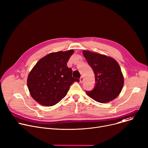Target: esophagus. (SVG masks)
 Wrapping results in <instances>:
<instances>
[{
  "label": "esophagus",
  "mask_w": 148,
  "mask_h": 148,
  "mask_svg": "<svg viewBox=\"0 0 148 148\" xmlns=\"http://www.w3.org/2000/svg\"><path fill=\"white\" fill-rule=\"evenodd\" d=\"M79 81H80V83H83V81H84V78H83V77L82 76L81 77H80L79 78Z\"/></svg>",
  "instance_id": "obj_1"
}]
</instances>
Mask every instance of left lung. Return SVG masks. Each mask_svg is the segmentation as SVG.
Instances as JSON below:
<instances>
[{
	"mask_svg": "<svg viewBox=\"0 0 148 148\" xmlns=\"http://www.w3.org/2000/svg\"><path fill=\"white\" fill-rule=\"evenodd\" d=\"M83 55L95 75V85L87 95L100 103L109 102L122 90L124 79L117 62L111 57L84 50Z\"/></svg>",
	"mask_w": 148,
	"mask_h": 148,
	"instance_id": "left-lung-1",
	"label": "left lung"
}]
</instances>
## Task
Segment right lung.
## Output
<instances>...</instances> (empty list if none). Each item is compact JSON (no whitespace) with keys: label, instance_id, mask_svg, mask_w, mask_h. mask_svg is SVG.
Wrapping results in <instances>:
<instances>
[{"label":"right lung","instance_id":"obj_1","mask_svg":"<svg viewBox=\"0 0 148 148\" xmlns=\"http://www.w3.org/2000/svg\"><path fill=\"white\" fill-rule=\"evenodd\" d=\"M73 50L52 52L36 64L30 72L27 84L32 97L43 106H52L66 95L70 86L79 79L72 76L67 62Z\"/></svg>","mask_w":148,"mask_h":148}]
</instances>
